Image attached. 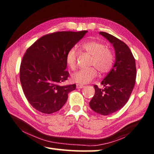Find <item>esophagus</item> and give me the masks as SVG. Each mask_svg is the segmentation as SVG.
<instances>
[{
  "mask_svg": "<svg viewBox=\"0 0 154 154\" xmlns=\"http://www.w3.org/2000/svg\"><path fill=\"white\" fill-rule=\"evenodd\" d=\"M85 87L84 85H80V84H77V89H82V88Z\"/></svg>",
  "mask_w": 154,
  "mask_h": 154,
  "instance_id": "obj_1",
  "label": "esophagus"
}]
</instances>
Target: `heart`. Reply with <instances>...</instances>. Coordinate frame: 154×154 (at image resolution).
Here are the masks:
<instances>
[{
	"label": "heart",
	"instance_id": "obj_1",
	"mask_svg": "<svg viewBox=\"0 0 154 154\" xmlns=\"http://www.w3.org/2000/svg\"><path fill=\"white\" fill-rule=\"evenodd\" d=\"M81 50L91 55L90 65L95 67L100 73H106L112 68L114 56L109 49L104 44L97 41L85 42L81 46ZM78 52L74 48L67 51L65 61L67 66L73 70L76 67ZM97 72L94 67L81 69L71 75V80L75 83L84 85L89 83L97 77Z\"/></svg>",
	"mask_w": 154,
	"mask_h": 154
}]
</instances>
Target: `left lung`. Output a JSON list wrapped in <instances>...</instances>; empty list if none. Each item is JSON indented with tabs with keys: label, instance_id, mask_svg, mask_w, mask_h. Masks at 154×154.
I'll return each mask as SVG.
<instances>
[{
	"label": "left lung",
	"instance_id": "8db88e82",
	"mask_svg": "<svg viewBox=\"0 0 154 154\" xmlns=\"http://www.w3.org/2000/svg\"><path fill=\"white\" fill-rule=\"evenodd\" d=\"M107 39L115 50V63L101 82L103 89L94 85L95 93L89 106L94 112L109 115L120 110L128 100L136 77V61L128 46L119 39L106 32L99 33Z\"/></svg>",
	"mask_w": 154,
	"mask_h": 154
}]
</instances>
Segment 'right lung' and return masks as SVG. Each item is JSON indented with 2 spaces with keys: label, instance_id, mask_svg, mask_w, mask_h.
<instances>
[{
  "label": "right lung",
  "instance_id": "obj_1",
  "mask_svg": "<svg viewBox=\"0 0 154 154\" xmlns=\"http://www.w3.org/2000/svg\"><path fill=\"white\" fill-rule=\"evenodd\" d=\"M87 30L56 32L46 34L28 48L21 61L20 80L28 102L45 114L60 110L76 85H61L67 79V51L82 39Z\"/></svg>",
  "mask_w": 154,
  "mask_h": 154
}]
</instances>
